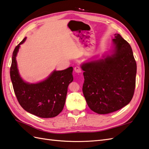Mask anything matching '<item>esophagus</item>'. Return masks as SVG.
<instances>
[{
    "mask_svg": "<svg viewBox=\"0 0 149 149\" xmlns=\"http://www.w3.org/2000/svg\"><path fill=\"white\" fill-rule=\"evenodd\" d=\"M74 70L76 72H77V73H80V72H82V70L80 68V66L78 65H77L76 67L74 68Z\"/></svg>",
    "mask_w": 149,
    "mask_h": 149,
    "instance_id": "obj_1",
    "label": "esophagus"
}]
</instances>
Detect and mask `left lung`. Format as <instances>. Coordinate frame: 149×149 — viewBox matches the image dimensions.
Returning <instances> with one entry per match:
<instances>
[{
    "label": "left lung",
    "mask_w": 149,
    "mask_h": 149,
    "mask_svg": "<svg viewBox=\"0 0 149 149\" xmlns=\"http://www.w3.org/2000/svg\"><path fill=\"white\" fill-rule=\"evenodd\" d=\"M83 93L91 110L108 114L120 110L133 98L136 63L130 45L115 34L111 48L100 58L92 57L81 64Z\"/></svg>",
    "instance_id": "1"
}]
</instances>
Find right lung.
Segmentation results:
<instances>
[{
  "instance_id": "add662e5",
  "label": "right lung",
  "mask_w": 149,
  "mask_h": 149,
  "mask_svg": "<svg viewBox=\"0 0 149 149\" xmlns=\"http://www.w3.org/2000/svg\"><path fill=\"white\" fill-rule=\"evenodd\" d=\"M26 39L13 53L10 77L15 95L21 107L29 113L41 118L56 117L64 108L68 85L73 81V68L54 70L47 78L37 83L25 81L19 72L16 56Z\"/></svg>"
}]
</instances>
